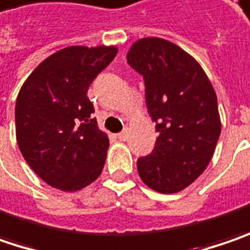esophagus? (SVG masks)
Listing matches in <instances>:
<instances>
[{"mask_svg": "<svg viewBox=\"0 0 250 250\" xmlns=\"http://www.w3.org/2000/svg\"><path fill=\"white\" fill-rule=\"evenodd\" d=\"M127 137H128V131H127V130H123V131H120V133L117 134V138H119L120 141H125Z\"/></svg>", "mask_w": 250, "mask_h": 250, "instance_id": "1", "label": "esophagus"}]
</instances>
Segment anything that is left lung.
I'll use <instances>...</instances> for the list:
<instances>
[{"label":"left lung","instance_id":"1","mask_svg":"<svg viewBox=\"0 0 250 250\" xmlns=\"http://www.w3.org/2000/svg\"><path fill=\"white\" fill-rule=\"evenodd\" d=\"M127 62L144 78L159 133L152 152L137 159L138 175L155 191H180L207 168L221 134L215 91L200 64L164 39L137 40Z\"/></svg>","mask_w":250,"mask_h":250}]
</instances>
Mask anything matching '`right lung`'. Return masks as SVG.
<instances>
[{"instance_id":"1","label":"right lung","mask_w":250,"mask_h":250,"mask_svg":"<svg viewBox=\"0 0 250 250\" xmlns=\"http://www.w3.org/2000/svg\"><path fill=\"white\" fill-rule=\"evenodd\" d=\"M116 54L113 46L62 49L42 61L19 91L18 146L27 165L56 189H82L104 169L109 138L86 93Z\"/></svg>"}]
</instances>
